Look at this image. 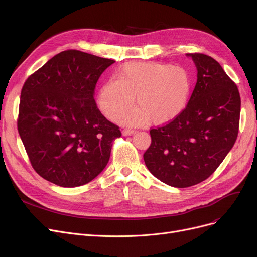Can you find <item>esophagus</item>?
Masks as SVG:
<instances>
[{
    "instance_id": "1",
    "label": "esophagus",
    "mask_w": 257,
    "mask_h": 257,
    "mask_svg": "<svg viewBox=\"0 0 257 257\" xmlns=\"http://www.w3.org/2000/svg\"><path fill=\"white\" fill-rule=\"evenodd\" d=\"M136 133V131L134 130H131V129H124L123 132H121V134H123L124 137H129V136H132V134Z\"/></svg>"
}]
</instances>
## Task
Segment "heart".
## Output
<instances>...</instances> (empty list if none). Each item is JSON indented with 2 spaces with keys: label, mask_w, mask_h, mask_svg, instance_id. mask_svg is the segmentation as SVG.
Listing matches in <instances>:
<instances>
[{
  "label": "heart",
  "mask_w": 257,
  "mask_h": 257,
  "mask_svg": "<svg viewBox=\"0 0 257 257\" xmlns=\"http://www.w3.org/2000/svg\"><path fill=\"white\" fill-rule=\"evenodd\" d=\"M191 91V76L182 66L127 62L115 73V80L100 87L97 101L103 114L116 120L136 97L139 106L121 116V123L141 126L152 120L154 125H165L182 113Z\"/></svg>",
  "instance_id": "1"
}]
</instances>
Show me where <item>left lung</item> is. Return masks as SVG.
<instances>
[{
	"instance_id": "obj_1",
	"label": "left lung",
	"mask_w": 257,
	"mask_h": 257,
	"mask_svg": "<svg viewBox=\"0 0 257 257\" xmlns=\"http://www.w3.org/2000/svg\"><path fill=\"white\" fill-rule=\"evenodd\" d=\"M197 67V83L182 113L150 130L145 164L154 176L174 187L207 179L236 141L240 97L220 63L204 54H186Z\"/></svg>"
}]
</instances>
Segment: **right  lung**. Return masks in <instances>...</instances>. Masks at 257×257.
<instances>
[{
  "instance_id": "1",
  "label": "right lung",
  "mask_w": 257,
  "mask_h": 257,
  "mask_svg": "<svg viewBox=\"0 0 257 257\" xmlns=\"http://www.w3.org/2000/svg\"><path fill=\"white\" fill-rule=\"evenodd\" d=\"M114 62L66 50L26 80L18 129L33 169L46 180L80 186L107 166L120 131L100 112L93 92L102 73Z\"/></svg>"
}]
</instances>
